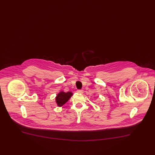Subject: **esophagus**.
<instances>
[{
  "instance_id": "34e87169",
  "label": "esophagus",
  "mask_w": 155,
  "mask_h": 155,
  "mask_svg": "<svg viewBox=\"0 0 155 155\" xmlns=\"http://www.w3.org/2000/svg\"><path fill=\"white\" fill-rule=\"evenodd\" d=\"M77 93L78 94H83L84 93V91L83 90H81V89H79V90H77Z\"/></svg>"
}]
</instances>
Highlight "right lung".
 <instances>
[{"label":"right lung","mask_w":155,"mask_h":155,"mask_svg":"<svg viewBox=\"0 0 155 155\" xmlns=\"http://www.w3.org/2000/svg\"><path fill=\"white\" fill-rule=\"evenodd\" d=\"M73 94L71 92H65L64 91H60L55 97L56 103L58 107L63 106L65 103L73 96Z\"/></svg>","instance_id":"right-lung-1"}]
</instances>
